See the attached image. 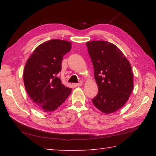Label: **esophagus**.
<instances>
[{"instance_id":"1","label":"esophagus","mask_w":156,"mask_h":156,"mask_svg":"<svg viewBox=\"0 0 156 156\" xmlns=\"http://www.w3.org/2000/svg\"><path fill=\"white\" fill-rule=\"evenodd\" d=\"M73 85L75 87H80L82 85V83H75L73 84Z\"/></svg>"}]
</instances>
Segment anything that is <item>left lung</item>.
<instances>
[{"label":"left lung","mask_w":156,"mask_h":156,"mask_svg":"<svg viewBox=\"0 0 156 156\" xmlns=\"http://www.w3.org/2000/svg\"><path fill=\"white\" fill-rule=\"evenodd\" d=\"M86 45L98 87V93L92 102L103 113L117 112L125 105L133 88L130 63L123 53L109 42L91 41Z\"/></svg>","instance_id":"obj_1"}]
</instances>
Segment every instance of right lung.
<instances>
[{"label":"right lung","mask_w":156,"mask_h":156,"mask_svg":"<svg viewBox=\"0 0 156 156\" xmlns=\"http://www.w3.org/2000/svg\"><path fill=\"white\" fill-rule=\"evenodd\" d=\"M69 41L53 39L34 50L25 66L23 80L35 106L48 113L57 109L72 92L58 76L63 56L70 51Z\"/></svg>","instance_id":"1"}]
</instances>
